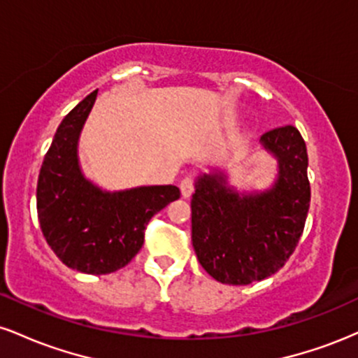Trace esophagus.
Returning <instances> with one entry per match:
<instances>
[{"label": "esophagus", "instance_id": "obj_1", "mask_svg": "<svg viewBox=\"0 0 358 358\" xmlns=\"http://www.w3.org/2000/svg\"><path fill=\"white\" fill-rule=\"evenodd\" d=\"M180 190H182V195L185 196V199L192 196L193 190H195V180H193L192 176H187V178H183L182 182H180Z\"/></svg>", "mask_w": 358, "mask_h": 358}]
</instances>
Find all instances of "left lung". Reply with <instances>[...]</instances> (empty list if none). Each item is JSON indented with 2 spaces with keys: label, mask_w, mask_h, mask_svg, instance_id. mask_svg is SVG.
<instances>
[{
  "label": "left lung",
  "mask_w": 358,
  "mask_h": 358,
  "mask_svg": "<svg viewBox=\"0 0 358 358\" xmlns=\"http://www.w3.org/2000/svg\"><path fill=\"white\" fill-rule=\"evenodd\" d=\"M279 159L269 192L239 196L220 175L202 176L192 196V242L202 268L224 285H250L278 273L296 249L310 208L305 139L294 126L266 131Z\"/></svg>",
  "instance_id": "obj_1"
}]
</instances>
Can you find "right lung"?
Masks as SVG:
<instances>
[{"label": "right lung", "mask_w": 358, "mask_h": 358, "mask_svg": "<svg viewBox=\"0 0 358 358\" xmlns=\"http://www.w3.org/2000/svg\"><path fill=\"white\" fill-rule=\"evenodd\" d=\"M96 97L94 90L57 127L40 168L36 212L45 241L65 266L109 274L136 256L148 222L180 199V188L159 185L106 193L82 176L77 139Z\"/></svg>", "instance_id": "1"}]
</instances>
